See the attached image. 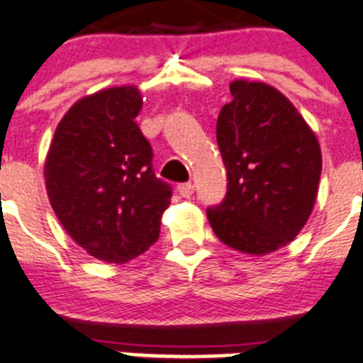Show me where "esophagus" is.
<instances>
[{
  "instance_id": "obj_1",
  "label": "esophagus",
  "mask_w": 363,
  "mask_h": 363,
  "mask_svg": "<svg viewBox=\"0 0 363 363\" xmlns=\"http://www.w3.org/2000/svg\"><path fill=\"white\" fill-rule=\"evenodd\" d=\"M177 191H179V195H181V197L188 199L189 195L195 191V186L191 184V182H182V184L177 186Z\"/></svg>"
}]
</instances>
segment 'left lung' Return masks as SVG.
Returning a JSON list of instances; mask_svg holds the SVG:
<instances>
[{
  "instance_id": "1",
  "label": "left lung",
  "mask_w": 363,
  "mask_h": 363,
  "mask_svg": "<svg viewBox=\"0 0 363 363\" xmlns=\"http://www.w3.org/2000/svg\"><path fill=\"white\" fill-rule=\"evenodd\" d=\"M217 119L228 191L206 213L226 246L264 255L298 235L315 206L322 153L315 133L277 88L233 81Z\"/></svg>"
}]
</instances>
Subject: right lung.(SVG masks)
<instances>
[{
	"mask_svg": "<svg viewBox=\"0 0 363 363\" xmlns=\"http://www.w3.org/2000/svg\"><path fill=\"white\" fill-rule=\"evenodd\" d=\"M135 86L83 97L61 119L45 162L55 215L84 251L112 264L145 253L159 238L172 186L155 177L153 150L135 119Z\"/></svg>",
	"mask_w": 363,
	"mask_h": 363,
	"instance_id": "right-lung-1",
	"label": "right lung"
}]
</instances>
